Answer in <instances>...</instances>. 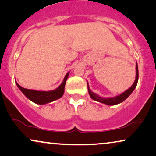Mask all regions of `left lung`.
Returning <instances> with one entry per match:
<instances>
[{"mask_svg":"<svg viewBox=\"0 0 156 156\" xmlns=\"http://www.w3.org/2000/svg\"><path fill=\"white\" fill-rule=\"evenodd\" d=\"M137 81H138V66H137V63H136V77L135 82L133 83V84L132 85L130 88H129L127 90H126L125 91L122 93L121 94L114 96V97H102V96H98V94L91 91V90H90L89 88V86H88V83L87 82L88 94H89L90 98H91L92 99H94V101H96L98 102H100V103L104 104H106V105L109 106L116 105V104L122 103V102L125 101L127 97H129V95L133 92V90H135L136 86H137Z\"/></svg>","mask_w":156,"mask_h":156,"instance_id":"8db88e82","label":"left lung"}]
</instances>
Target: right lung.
Masks as SVG:
<instances>
[{"mask_svg": "<svg viewBox=\"0 0 156 156\" xmlns=\"http://www.w3.org/2000/svg\"><path fill=\"white\" fill-rule=\"evenodd\" d=\"M69 73H70V71L66 75L63 81L62 82V83L58 88H55V90H48V91H44V90L40 91V90L27 89V88L21 87L20 85L17 83V82H16V83L18 88L21 90V91L30 101L34 102L35 104L43 105V104H46L47 103L54 101L55 100L59 99V98L62 97L64 94L65 86H66V83L68 78Z\"/></svg>", "mask_w": 156, "mask_h": 156, "instance_id": "add662e5", "label": "right lung"}]
</instances>
